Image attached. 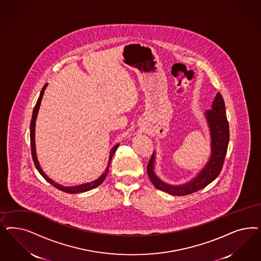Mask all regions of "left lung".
I'll return each mask as SVG.
<instances>
[{
	"mask_svg": "<svg viewBox=\"0 0 261 261\" xmlns=\"http://www.w3.org/2000/svg\"><path fill=\"white\" fill-rule=\"evenodd\" d=\"M211 138V154L207 163L199 174L185 185H171L162 181L154 174L155 153L153 152L147 166V172L152 185L156 189L174 196H185L197 192L210 185L218 177L224 165L229 140V128L226 115L225 101L220 93H217L212 102L211 110L204 112Z\"/></svg>",
	"mask_w": 261,
	"mask_h": 261,
	"instance_id": "1",
	"label": "left lung"
}]
</instances>
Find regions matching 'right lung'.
<instances>
[{"instance_id":"add662e5","label":"right lung","mask_w":261,"mask_h":261,"mask_svg":"<svg viewBox=\"0 0 261 261\" xmlns=\"http://www.w3.org/2000/svg\"><path fill=\"white\" fill-rule=\"evenodd\" d=\"M47 85H48V84H46L44 86H43L42 90H41L40 95H39V98H38V100L36 101V105H35V107H34V111H33V117H32V121H31V147H32V155H33L34 165H35L36 169L38 170V172L40 173V175H41V176H42V177H44L48 182H50V185H53V186H55L56 188H58V189L61 190V191H63V192H65V193H83V192L89 191V190H91L93 188H96L97 186H99V185H101V184H102V181L105 180V178H106L107 175H108V173H109V170H110V161L112 160V156H113L114 152H115L116 150H117L119 144L115 145V146L111 149V151H110V160H109V164H108V167L106 169V172H105V173H102V175H101V177H99V178H97V179H95L94 181L87 182V184H84V185H75V186H62V185H59V184H57V182H55L54 180H51L50 177H48V176L43 172L42 169H41L40 165H39V162H38L37 156H36L35 140H34V136H35V122H36V117H37L38 110H39V108H40V103H41L43 95H44V91H45V89H46Z\"/></svg>"}]
</instances>
